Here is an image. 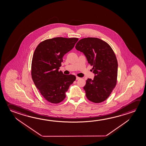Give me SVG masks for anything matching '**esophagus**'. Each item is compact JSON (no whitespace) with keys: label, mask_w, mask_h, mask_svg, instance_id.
<instances>
[{"label":"esophagus","mask_w":146,"mask_h":146,"mask_svg":"<svg viewBox=\"0 0 146 146\" xmlns=\"http://www.w3.org/2000/svg\"><path fill=\"white\" fill-rule=\"evenodd\" d=\"M80 79V78L79 77L76 76V80H78V79Z\"/></svg>","instance_id":"esophagus-1"}]
</instances>
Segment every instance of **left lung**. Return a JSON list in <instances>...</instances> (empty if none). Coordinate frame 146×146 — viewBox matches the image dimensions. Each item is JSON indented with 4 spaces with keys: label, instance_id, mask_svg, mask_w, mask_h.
<instances>
[{
    "label": "left lung",
    "instance_id": "8db88e82",
    "mask_svg": "<svg viewBox=\"0 0 146 146\" xmlns=\"http://www.w3.org/2000/svg\"><path fill=\"white\" fill-rule=\"evenodd\" d=\"M75 48L86 55L95 74L93 80H86L84 87L86 98L94 103L102 102L117 82L118 66L115 52L108 43L97 38H82Z\"/></svg>",
    "mask_w": 146,
    "mask_h": 146
}]
</instances>
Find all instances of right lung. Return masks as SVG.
<instances>
[{"label": "right lung", "instance_id": "add662e5", "mask_svg": "<svg viewBox=\"0 0 146 146\" xmlns=\"http://www.w3.org/2000/svg\"><path fill=\"white\" fill-rule=\"evenodd\" d=\"M78 40L76 38L56 37L47 39L38 44L31 62L32 79L46 100L57 104L66 98V92L76 77L59 71L62 58L72 50Z\"/></svg>", "mask_w": 146, "mask_h": 146}]
</instances>
